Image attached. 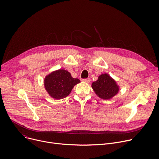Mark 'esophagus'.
Instances as JSON below:
<instances>
[{"label": "esophagus", "mask_w": 159, "mask_h": 159, "mask_svg": "<svg viewBox=\"0 0 159 159\" xmlns=\"http://www.w3.org/2000/svg\"><path fill=\"white\" fill-rule=\"evenodd\" d=\"M90 79L89 78H88V79H82V82H86V83H88V82H90Z\"/></svg>", "instance_id": "34e87169"}]
</instances>
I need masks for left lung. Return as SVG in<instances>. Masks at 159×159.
<instances>
[{
	"label": "left lung",
	"instance_id": "1",
	"mask_svg": "<svg viewBox=\"0 0 159 159\" xmlns=\"http://www.w3.org/2000/svg\"><path fill=\"white\" fill-rule=\"evenodd\" d=\"M91 87L97 95L104 100L111 98L119 90L115 80L107 73L100 75L98 80L92 83Z\"/></svg>",
	"mask_w": 159,
	"mask_h": 159
}]
</instances>
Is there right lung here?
Returning <instances> with one entry per match:
<instances>
[{"mask_svg":"<svg viewBox=\"0 0 159 159\" xmlns=\"http://www.w3.org/2000/svg\"><path fill=\"white\" fill-rule=\"evenodd\" d=\"M79 82L80 80L73 78L70 72L61 69L47 75L44 86L50 96L59 100L69 95L73 87Z\"/></svg>","mask_w":159,"mask_h":159,"instance_id":"1","label":"right lung"}]
</instances>
